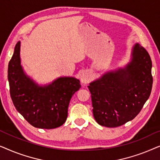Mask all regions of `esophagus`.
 Here are the masks:
<instances>
[{
  "instance_id": "1",
  "label": "esophagus",
  "mask_w": 160,
  "mask_h": 160,
  "mask_svg": "<svg viewBox=\"0 0 160 160\" xmlns=\"http://www.w3.org/2000/svg\"><path fill=\"white\" fill-rule=\"evenodd\" d=\"M89 81H90V75L88 72H84L81 76V82L82 84H86L87 83H89Z\"/></svg>"
}]
</instances>
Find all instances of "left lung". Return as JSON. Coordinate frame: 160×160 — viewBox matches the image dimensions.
Listing matches in <instances>:
<instances>
[{
    "label": "left lung",
    "instance_id": "obj_1",
    "mask_svg": "<svg viewBox=\"0 0 160 160\" xmlns=\"http://www.w3.org/2000/svg\"><path fill=\"white\" fill-rule=\"evenodd\" d=\"M152 68L147 51L135 43L125 65L89 83L93 116L100 125L117 128L138 114L152 92Z\"/></svg>",
    "mask_w": 160,
    "mask_h": 160
}]
</instances>
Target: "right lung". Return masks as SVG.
<instances>
[{
  "label": "right lung",
  "mask_w": 160,
  "mask_h": 160,
  "mask_svg": "<svg viewBox=\"0 0 160 160\" xmlns=\"http://www.w3.org/2000/svg\"><path fill=\"white\" fill-rule=\"evenodd\" d=\"M21 42L15 46L8 68L10 95L17 111L31 124L54 129L65 123L72 96L80 89V82L72 76L59 77L39 85L27 75L21 65Z\"/></svg>",
  "instance_id": "right-lung-1"
}]
</instances>
